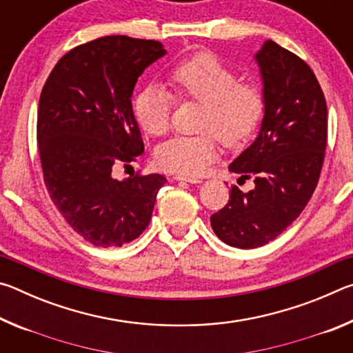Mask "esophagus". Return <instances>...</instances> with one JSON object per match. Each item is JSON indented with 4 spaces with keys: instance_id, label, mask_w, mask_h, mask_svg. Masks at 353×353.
<instances>
[{
    "instance_id": "obj_1",
    "label": "esophagus",
    "mask_w": 353,
    "mask_h": 353,
    "mask_svg": "<svg viewBox=\"0 0 353 353\" xmlns=\"http://www.w3.org/2000/svg\"><path fill=\"white\" fill-rule=\"evenodd\" d=\"M172 179H174V181H177V182H188V183H201L202 182L201 177H194V176H181V174H177V176H174Z\"/></svg>"
}]
</instances>
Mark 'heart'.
Wrapping results in <instances>:
<instances>
[{
  "mask_svg": "<svg viewBox=\"0 0 353 353\" xmlns=\"http://www.w3.org/2000/svg\"><path fill=\"white\" fill-rule=\"evenodd\" d=\"M168 79L177 99L204 105L198 135H177L160 145L155 162L181 176L204 171L219 152V140L229 149L252 139L266 112V94L256 82L241 81L240 73L213 52H198L172 65ZM174 98L159 83H149L134 99L141 129L162 137L171 128Z\"/></svg>",
  "mask_w": 353,
  "mask_h": 353,
  "instance_id": "heart-1",
  "label": "heart"
}]
</instances>
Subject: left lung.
<instances>
[{"instance_id":"1","label":"left lung","mask_w":353,"mask_h":353,"mask_svg":"<svg viewBox=\"0 0 353 353\" xmlns=\"http://www.w3.org/2000/svg\"><path fill=\"white\" fill-rule=\"evenodd\" d=\"M266 112L256 140L229 166L255 188L232 185L229 202L210 216L221 241L265 246L294 221L319 182L327 148V104L313 70L294 52L268 40L255 56Z\"/></svg>"}]
</instances>
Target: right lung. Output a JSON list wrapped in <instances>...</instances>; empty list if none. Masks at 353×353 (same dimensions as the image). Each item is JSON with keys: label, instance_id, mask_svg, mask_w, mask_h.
Wrapping results in <instances>:
<instances>
[{"label": "right lung", "instance_id": "1", "mask_svg": "<svg viewBox=\"0 0 353 353\" xmlns=\"http://www.w3.org/2000/svg\"><path fill=\"white\" fill-rule=\"evenodd\" d=\"M155 40L107 35L63 54L41 88L37 146L45 187L65 221L99 248H121L146 229L162 174L112 177L143 152L132 92L165 54Z\"/></svg>", "mask_w": 353, "mask_h": 353}]
</instances>
